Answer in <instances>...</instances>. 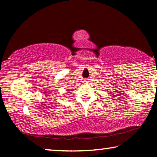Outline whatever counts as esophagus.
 Segmentation results:
<instances>
[{
	"label": "esophagus",
	"mask_w": 157,
	"mask_h": 157,
	"mask_svg": "<svg viewBox=\"0 0 157 157\" xmlns=\"http://www.w3.org/2000/svg\"><path fill=\"white\" fill-rule=\"evenodd\" d=\"M84 82H85V83H87V82H88V79H84Z\"/></svg>",
	"instance_id": "34e87169"
}]
</instances>
